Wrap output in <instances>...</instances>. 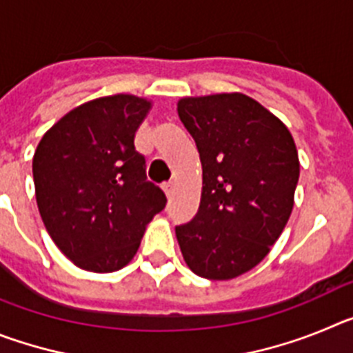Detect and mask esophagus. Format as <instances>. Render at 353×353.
<instances>
[{"mask_svg": "<svg viewBox=\"0 0 353 353\" xmlns=\"http://www.w3.org/2000/svg\"><path fill=\"white\" fill-rule=\"evenodd\" d=\"M162 189H164V192H166V196H168V198H170V196L173 194V191H174V183H173V182L162 183Z\"/></svg>", "mask_w": 353, "mask_h": 353, "instance_id": "34e87169", "label": "esophagus"}]
</instances>
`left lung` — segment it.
Segmentation results:
<instances>
[{"mask_svg": "<svg viewBox=\"0 0 353 353\" xmlns=\"http://www.w3.org/2000/svg\"><path fill=\"white\" fill-rule=\"evenodd\" d=\"M179 117L203 168L196 215L174 228L189 269L226 281L256 267L285 230L299 155L279 118L242 93L187 97Z\"/></svg>", "mask_w": 353, "mask_h": 353, "instance_id": "left-lung-1", "label": "left lung"}]
</instances>
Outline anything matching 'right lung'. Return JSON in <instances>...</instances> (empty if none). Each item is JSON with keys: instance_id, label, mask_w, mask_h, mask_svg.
<instances>
[{"instance_id": "add662e5", "label": "right lung", "mask_w": 353, "mask_h": 353, "mask_svg": "<svg viewBox=\"0 0 353 353\" xmlns=\"http://www.w3.org/2000/svg\"><path fill=\"white\" fill-rule=\"evenodd\" d=\"M150 102L134 95L95 99L43 134L33 157L37 205L46 230L70 261L114 272L134 258L166 194L146 179L134 146Z\"/></svg>"}]
</instances>
